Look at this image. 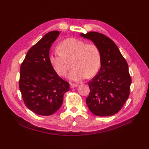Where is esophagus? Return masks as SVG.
Returning a JSON list of instances; mask_svg holds the SVG:
<instances>
[{"instance_id": "esophagus-1", "label": "esophagus", "mask_w": 149, "mask_h": 149, "mask_svg": "<svg viewBox=\"0 0 149 149\" xmlns=\"http://www.w3.org/2000/svg\"><path fill=\"white\" fill-rule=\"evenodd\" d=\"M78 84H75V83H70V87L71 88H74L75 87H77L78 86Z\"/></svg>"}]
</instances>
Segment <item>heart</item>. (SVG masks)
Masks as SVG:
<instances>
[{"label": "heart", "mask_w": 149, "mask_h": 149, "mask_svg": "<svg viewBox=\"0 0 149 149\" xmlns=\"http://www.w3.org/2000/svg\"><path fill=\"white\" fill-rule=\"evenodd\" d=\"M74 57V69L68 75L69 80L79 81L91 78L98 72L101 64V55L97 46L87 44L79 39L70 38L61 42L59 49L52 52L49 60L55 72L60 76L66 75L70 68L67 60Z\"/></svg>", "instance_id": "b5f03b06"}]
</instances>
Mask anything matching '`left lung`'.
I'll use <instances>...</instances> for the list:
<instances>
[{
	"instance_id": "left-lung-1",
	"label": "left lung",
	"mask_w": 149,
	"mask_h": 149,
	"mask_svg": "<svg viewBox=\"0 0 149 149\" xmlns=\"http://www.w3.org/2000/svg\"><path fill=\"white\" fill-rule=\"evenodd\" d=\"M80 36L91 40L101 55L99 72L88 83V107L95 116L114 115L120 110L130 94L132 79L128 64L110 38L95 31Z\"/></svg>"
}]
</instances>
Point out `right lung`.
<instances>
[{"label": "right lung", "instance_id": "right-lung-1", "mask_svg": "<svg viewBox=\"0 0 149 149\" xmlns=\"http://www.w3.org/2000/svg\"><path fill=\"white\" fill-rule=\"evenodd\" d=\"M60 34L45 35L25 56L20 69L19 89L27 107L33 113L50 116L61 107L69 83L58 76L49 60L52 44Z\"/></svg>", "mask_w": 149, "mask_h": 149}]
</instances>
